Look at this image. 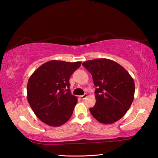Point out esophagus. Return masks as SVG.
<instances>
[{"label":"esophagus","instance_id":"esophagus-1","mask_svg":"<svg viewBox=\"0 0 158 158\" xmlns=\"http://www.w3.org/2000/svg\"><path fill=\"white\" fill-rule=\"evenodd\" d=\"M86 97H87V94H86V93H85L84 95L80 96V98L82 99V100H84V99H85V98H86Z\"/></svg>","mask_w":158,"mask_h":158}]
</instances>
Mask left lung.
Here are the masks:
<instances>
[{"label":"left lung","mask_w":158,"mask_h":158,"mask_svg":"<svg viewBox=\"0 0 158 158\" xmlns=\"http://www.w3.org/2000/svg\"><path fill=\"white\" fill-rule=\"evenodd\" d=\"M91 74L96 103L90 108L93 116L101 123L118 121L130 109L135 95L134 80L125 68L114 60L99 58L82 64Z\"/></svg>","instance_id":"obj_1"}]
</instances>
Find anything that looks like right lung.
<instances>
[{"label":"right lung","mask_w":158,"mask_h":158,"mask_svg":"<svg viewBox=\"0 0 158 158\" xmlns=\"http://www.w3.org/2000/svg\"><path fill=\"white\" fill-rule=\"evenodd\" d=\"M81 62L50 60L37 68L27 84L28 102L44 123L58 127L70 118L77 102L69 90V80Z\"/></svg>","instance_id":"add662e5"}]
</instances>
